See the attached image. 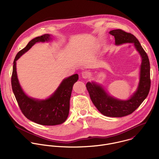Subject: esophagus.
Masks as SVG:
<instances>
[{
  "mask_svg": "<svg viewBox=\"0 0 159 159\" xmlns=\"http://www.w3.org/2000/svg\"><path fill=\"white\" fill-rule=\"evenodd\" d=\"M90 76V73L87 71H84L82 72V77L83 79H87Z\"/></svg>",
  "mask_w": 159,
  "mask_h": 159,
  "instance_id": "esophagus-1",
  "label": "esophagus"
}]
</instances>
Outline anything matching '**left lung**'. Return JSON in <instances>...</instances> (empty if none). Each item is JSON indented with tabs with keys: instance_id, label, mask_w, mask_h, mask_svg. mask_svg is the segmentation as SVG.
Instances as JSON below:
<instances>
[{
	"instance_id": "8db88e82",
	"label": "left lung",
	"mask_w": 159,
	"mask_h": 159,
	"mask_svg": "<svg viewBox=\"0 0 159 159\" xmlns=\"http://www.w3.org/2000/svg\"><path fill=\"white\" fill-rule=\"evenodd\" d=\"M109 33L115 36V44L117 45L126 43H133L142 58L139 87L128 100L121 101L109 96L101 85L94 82H87L86 84L90 98L99 111L106 116L119 118L131 114L147 97L151 84L150 66L147 53L133 34L120 29L112 30Z\"/></svg>"
}]
</instances>
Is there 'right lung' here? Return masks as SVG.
<instances>
[{
  "instance_id": "add662e5",
  "label": "right lung",
  "mask_w": 159,
  "mask_h": 159,
  "mask_svg": "<svg viewBox=\"0 0 159 159\" xmlns=\"http://www.w3.org/2000/svg\"><path fill=\"white\" fill-rule=\"evenodd\" d=\"M51 39L48 34H43L31 40L27 46L16 55L11 77V85L14 94L20 111L28 120L41 125H57L65 122L69 116L70 99L74 84L79 79L74 74L64 79L55 93L48 99L36 100L29 98L21 89L17 76L16 61L28 51L37 42H44Z\"/></svg>"
}]
</instances>
